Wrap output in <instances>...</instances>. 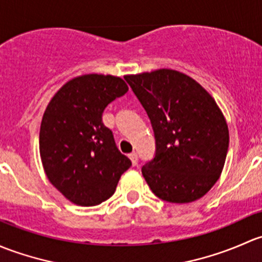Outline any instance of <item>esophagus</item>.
I'll list each match as a JSON object with an SVG mask.
<instances>
[{
    "mask_svg": "<svg viewBox=\"0 0 262 262\" xmlns=\"http://www.w3.org/2000/svg\"><path fill=\"white\" fill-rule=\"evenodd\" d=\"M128 158H130V160H131V163H132V165H137V155L135 152H132V154H130V155H128Z\"/></svg>",
    "mask_w": 262,
    "mask_h": 262,
    "instance_id": "esophagus-1",
    "label": "esophagus"
}]
</instances>
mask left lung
Listing matches in <instances>:
<instances>
[{
	"mask_svg": "<svg viewBox=\"0 0 262 262\" xmlns=\"http://www.w3.org/2000/svg\"><path fill=\"white\" fill-rule=\"evenodd\" d=\"M149 116L155 158L141 171L152 193L190 203L220 179L230 134L214 98L189 75L172 69L125 75Z\"/></svg>",
	"mask_w": 262,
	"mask_h": 262,
	"instance_id": "1",
	"label": "left lung"
}]
</instances>
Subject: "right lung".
<instances>
[{"instance_id":"right-lung-1","label":"right lung","mask_w":262,"mask_h":262,"mask_svg":"<svg viewBox=\"0 0 262 262\" xmlns=\"http://www.w3.org/2000/svg\"><path fill=\"white\" fill-rule=\"evenodd\" d=\"M127 91L120 77L84 74L67 82L45 110L39 136L42 168L51 184L77 206L111 198L131 166L102 122L104 108Z\"/></svg>"}]
</instances>
